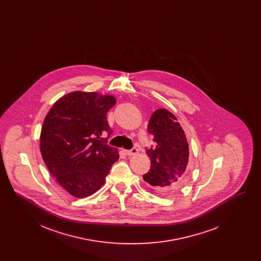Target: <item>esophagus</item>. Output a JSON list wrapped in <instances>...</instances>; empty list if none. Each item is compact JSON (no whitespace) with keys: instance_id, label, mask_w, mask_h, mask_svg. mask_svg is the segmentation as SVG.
<instances>
[{"instance_id":"obj_1","label":"esophagus","mask_w":261,"mask_h":261,"mask_svg":"<svg viewBox=\"0 0 261 261\" xmlns=\"http://www.w3.org/2000/svg\"><path fill=\"white\" fill-rule=\"evenodd\" d=\"M138 152H139V149H137L136 147H134V148L127 150V154H128V155H135Z\"/></svg>"}]
</instances>
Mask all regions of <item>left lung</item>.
Masks as SVG:
<instances>
[{"instance_id": "left-lung-1", "label": "left lung", "mask_w": 261, "mask_h": 261, "mask_svg": "<svg viewBox=\"0 0 261 261\" xmlns=\"http://www.w3.org/2000/svg\"><path fill=\"white\" fill-rule=\"evenodd\" d=\"M148 132L153 146L146 148L150 168L143 178L152 190L168 194L182 188L189 177L186 135L171 112L160 109L150 116Z\"/></svg>"}]
</instances>
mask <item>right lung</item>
<instances>
[{
    "mask_svg": "<svg viewBox=\"0 0 261 261\" xmlns=\"http://www.w3.org/2000/svg\"><path fill=\"white\" fill-rule=\"evenodd\" d=\"M114 105L112 96L73 92L59 99L44 120L43 160L61 186L76 198L98 191L119 158L108 144L112 130L107 113ZM102 134L108 138H101Z\"/></svg>",
    "mask_w": 261,
    "mask_h": 261,
    "instance_id": "right-lung-1",
    "label": "right lung"
}]
</instances>
